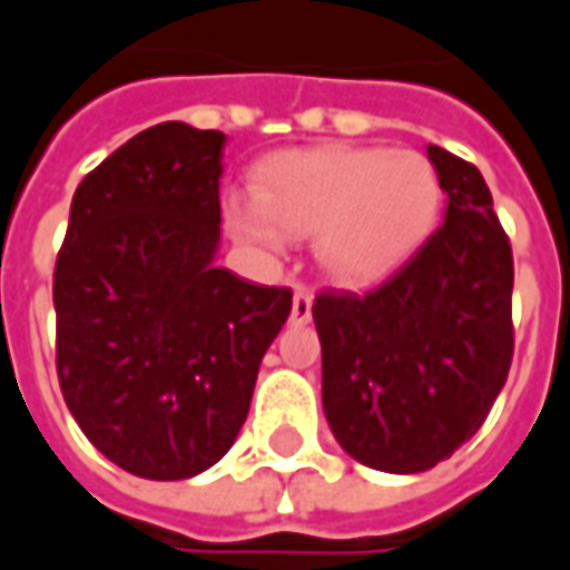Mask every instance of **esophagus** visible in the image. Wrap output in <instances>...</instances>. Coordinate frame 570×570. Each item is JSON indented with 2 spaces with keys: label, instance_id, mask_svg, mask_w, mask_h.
<instances>
[{
  "label": "esophagus",
  "instance_id": "esophagus-1",
  "mask_svg": "<svg viewBox=\"0 0 570 570\" xmlns=\"http://www.w3.org/2000/svg\"><path fill=\"white\" fill-rule=\"evenodd\" d=\"M309 318H313V294L306 292L304 285H297L292 301V322L294 325H306Z\"/></svg>",
  "mask_w": 570,
  "mask_h": 570
}]
</instances>
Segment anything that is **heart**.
<instances>
[{"instance_id":"b5f03b06","label":"heart","mask_w":570,"mask_h":570,"mask_svg":"<svg viewBox=\"0 0 570 570\" xmlns=\"http://www.w3.org/2000/svg\"><path fill=\"white\" fill-rule=\"evenodd\" d=\"M442 214V180L414 149L325 144L285 149L254 168L252 196H229L233 239L282 254L313 236L316 264L343 285H365L421 248Z\"/></svg>"}]
</instances>
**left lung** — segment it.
<instances>
[{
  "mask_svg": "<svg viewBox=\"0 0 570 570\" xmlns=\"http://www.w3.org/2000/svg\"><path fill=\"white\" fill-rule=\"evenodd\" d=\"M448 196L445 220L368 294L322 292V407L334 439L381 472L451 458L507 383L512 252L475 165L426 147Z\"/></svg>",
  "mask_w": 570,
  "mask_h": 570,
  "instance_id": "1",
  "label": "left lung"
}]
</instances>
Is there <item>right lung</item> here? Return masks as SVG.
Masks as SVG:
<instances>
[{"label":"right lung","instance_id":"obj_1","mask_svg":"<svg viewBox=\"0 0 570 570\" xmlns=\"http://www.w3.org/2000/svg\"><path fill=\"white\" fill-rule=\"evenodd\" d=\"M220 131L153 125L85 177L55 266L58 377L100 454L153 482L227 454L292 292L214 264Z\"/></svg>","mask_w":570,"mask_h":570}]
</instances>
